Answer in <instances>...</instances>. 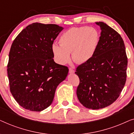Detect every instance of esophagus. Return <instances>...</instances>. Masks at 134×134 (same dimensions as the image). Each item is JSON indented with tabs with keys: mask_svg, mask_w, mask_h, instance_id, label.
Masks as SVG:
<instances>
[{
	"mask_svg": "<svg viewBox=\"0 0 134 134\" xmlns=\"http://www.w3.org/2000/svg\"><path fill=\"white\" fill-rule=\"evenodd\" d=\"M74 72H75V71L74 69L72 68H69V72L70 73V74H73V73H74Z\"/></svg>",
	"mask_w": 134,
	"mask_h": 134,
	"instance_id": "1",
	"label": "esophagus"
}]
</instances>
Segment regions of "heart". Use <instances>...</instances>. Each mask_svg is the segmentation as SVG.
Here are the masks:
<instances>
[{
	"label": "heart",
	"instance_id": "b5f03b06",
	"mask_svg": "<svg viewBox=\"0 0 134 134\" xmlns=\"http://www.w3.org/2000/svg\"><path fill=\"white\" fill-rule=\"evenodd\" d=\"M100 40L98 30L92 27H72L60 36V45L52 46V52L56 62L65 65L70 61V53L74 62L87 63L94 55Z\"/></svg>",
	"mask_w": 134,
	"mask_h": 134
}]
</instances>
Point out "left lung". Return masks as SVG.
Segmentation results:
<instances>
[{"label": "left lung", "mask_w": 134, "mask_h": 134, "mask_svg": "<svg viewBox=\"0 0 134 134\" xmlns=\"http://www.w3.org/2000/svg\"><path fill=\"white\" fill-rule=\"evenodd\" d=\"M101 32L94 55L76 68L80 79L77 96L84 107L98 110L116 100L125 85L127 58L123 40L103 22L95 23Z\"/></svg>", "instance_id": "8db88e82"}]
</instances>
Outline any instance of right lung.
I'll use <instances>...</instances> for the list:
<instances>
[{
	"instance_id": "1",
	"label": "right lung",
	"mask_w": 134,
	"mask_h": 134,
	"mask_svg": "<svg viewBox=\"0 0 134 134\" xmlns=\"http://www.w3.org/2000/svg\"><path fill=\"white\" fill-rule=\"evenodd\" d=\"M63 27L35 23L13 41L7 66L10 89L24 109L41 111L51 105L57 86L69 69L54 62L52 46Z\"/></svg>"
}]
</instances>
